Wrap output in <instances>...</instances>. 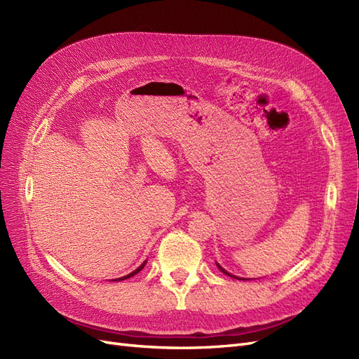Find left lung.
<instances>
[{
    "label": "left lung",
    "mask_w": 359,
    "mask_h": 359,
    "mask_svg": "<svg viewBox=\"0 0 359 359\" xmlns=\"http://www.w3.org/2000/svg\"><path fill=\"white\" fill-rule=\"evenodd\" d=\"M217 266H219V269H220V271H222V273H223V274H227V276H229V277H233V278H238V277H235V276H232V274H229V273H227V271H224V269H223V268H222V266H220V265H219V264H217ZM238 280H244V278H238Z\"/></svg>",
    "instance_id": "obj_1"
}]
</instances>
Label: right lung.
<instances>
[{"label":"right lung","mask_w":359,"mask_h":359,"mask_svg":"<svg viewBox=\"0 0 359 359\" xmlns=\"http://www.w3.org/2000/svg\"><path fill=\"white\" fill-rule=\"evenodd\" d=\"M145 264H147V262H144L142 265H140V266H139L137 269H135V271H133V273H130L128 276H124V277H121V278H116V280H126V278H128V277H133L135 274H137V273H139V271H140V269H142V268L145 266Z\"/></svg>","instance_id":"1"}]
</instances>
